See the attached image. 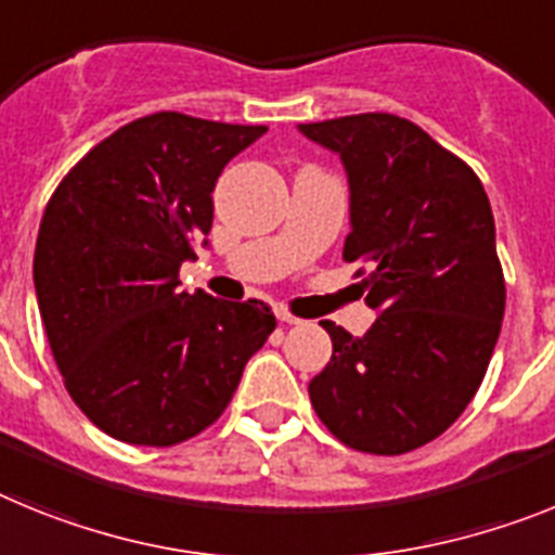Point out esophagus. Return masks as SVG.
<instances>
[{"label": "esophagus", "instance_id": "esophagus-1", "mask_svg": "<svg viewBox=\"0 0 555 555\" xmlns=\"http://www.w3.org/2000/svg\"><path fill=\"white\" fill-rule=\"evenodd\" d=\"M276 318L282 324H301V318H296L293 312H287L284 307H276Z\"/></svg>", "mask_w": 555, "mask_h": 555}]
</instances>
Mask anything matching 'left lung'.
<instances>
[{
    "label": "left lung",
    "instance_id": "1",
    "mask_svg": "<svg viewBox=\"0 0 555 555\" xmlns=\"http://www.w3.org/2000/svg\"><path fill=\"white\" fill-rule=\"evenodd\" d=\"M344 162L346 262L369 264L363 337L321 321L332 360L312 377L318 418L346 447L402 455L464 413L483 383L505 312L494 215L480 178L393 114L298 125Z\"/></svg>",
    "mask_w": 555,
    "mask_h": 555
}]
</instances>
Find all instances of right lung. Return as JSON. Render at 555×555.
Returning <instances> with one entry per match:
<instances>
[{"mask_svg": "<svg viewBox=\"0 0 555 555\" xmlns=\"http://www.w3.org/2000/svg\"><path fill=\"white\" fill-rule=\"evenodd\" d=\"M264 131L151 114L86 153L47 204L33 259L47 340L69 397L117 441L206 430L276 330L257 298L178 291V268L209 245L220 172Z\"/></svg>", "mask_w": 555, "mask_h": 555, "instance_id": "right-lung-1", "label": "right lung"}]
</instances>
